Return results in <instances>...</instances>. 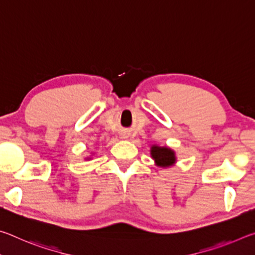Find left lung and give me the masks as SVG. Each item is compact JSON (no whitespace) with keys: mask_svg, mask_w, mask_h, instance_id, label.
Here are the masks:
<instances>
[{"mask_svg":"<svg viewBox=\"0 0 255 255\" xmlns=\"http://www.w3.org/2000/svg\"><path fill=\"white\" fill-rule=\"evenodd\" d=\"M150 155H152L156 165L161 167L172 166L176 161L174 150L166 147V146H164V147H161V146L157 145L152 146V148H150Z\"/></svg>","mask_w":255,"mask_h":255,"instance_id":"8db88e82","label":"left lung"}]
</instances>
